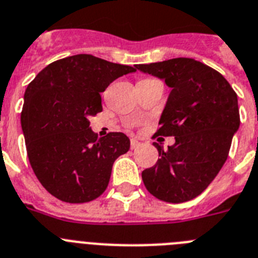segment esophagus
<instances>
[{
  "label": "esophagus",
  "instance_id": "esophagus-1",
  "mask_svg": "<svg viewBox=\"0 0 258 258\" xmlns=\"http://www.w3.org/2000/svg\"><path fill=\"white\" fill-rule=\"evenodd\" d=\"M139 147H140V142L136 139H131V149H136Z\"/></svg>",
  "mask_w": 258,
  "mask_h": 258
}]
</instances>
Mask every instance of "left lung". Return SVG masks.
Masks as SVG:
<instances>
[{
  "label": "left lung",
  "mask_w": 258,
  "mask_h": 258,
  "mask_svg": "<svg viewBox=\"0 0 258 258\" xmlns=\"http://www.w3.org/2000/svg\"><path fill=\"white\" fill-rule=\"evenodd\" d=\"M171 88L157 136H174L160 158L142 172L144 185L158 200L179 204L197 197L226 162L239 128L237 96L223 75L194 58L136 64Z\"/></svg>",
  "instance_id": "obj_1"
}]
</instances>
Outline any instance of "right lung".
<instances>
[{"instance_id": "add662e5", "label": "right lung", "mask_w": 258, "mask_h": 258, "mask_svg": "<svg viewBox=\"0 0 258 258\" xmlns=\"http://www.w3.org/2000/svg\"><path fill=\"white\" fill-rule=\"evenodd\" d=\"M134 71L76 54L48 64L27 87L21 123L28 160L42 187L61 201L82 204L101 196L114 161L128 152L124 134L98 139L89 118L102 111L101 92Z\"/></svg>"}]
</instances>
